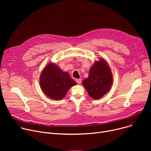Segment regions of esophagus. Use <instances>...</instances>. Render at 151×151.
<instances>
[{"label":"esophagus","instance_id":"1","mask_svg":"<svg viewBox=\"0 0 151 151\" xmlns=\"http://www.w3.org/2000/svg\"><path fill=\"white\" fill-rule=\"evenodd\" d=\"M76 82L79 84H81V79H76Z\"/></svg>","mask_w":151,"mask_h":151}]
</instances>
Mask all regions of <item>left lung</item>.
I'll list each match as a JSON object with an SVG mask.
<instances>
[{
  "label": "left lung",
  "instance_id": "left-lung-1",
  "mask_svg": "<svg viewBox=\"0 0 151 151\" xmlns=\"http://www.w3.org/2000/svg\"><path fill=\"white\" fill-rule=\"evenodd\" d=\"M113 83V75L108 63L104 59L96 61L89 70V76L83 84L89 96L99 99L110 89Z\"/></svg>",
  "mask_w": 151,
  "mask_h": 151
}]
</instances>
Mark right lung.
Here are the masks:
<instances>
[{
    "label": "right lung",
    "mask_w": 151,
    "mask_h": 151,
    "mask_svg": "<svg viewBox=\"0 0 151 151\" xmlns=\"http://www.w3.org/2000/svg\"><path fill=\"white\" fill-rule=\"evenodd\" d=\"M76 84L67 72L52 63L45 67L40 78L42 91L49 98L55 100L63 99L71 87Z\"/></svg>",
    "instance_id": "obj_1"
}]
</instances>
